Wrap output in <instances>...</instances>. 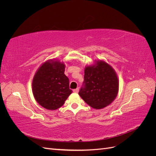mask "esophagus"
I'll use <instances>...</instances> for the list:
<instances>
[{
    "mask_svg": "<svg viewBox=\"0 0 156 156\" xmlns=\"http://www.w3.org/2000/svg\"><path fill=\"white\" fill-rule=\"evenodd\" d=\"M78 92H79V88H76V89H74V90H73V92H74V93H78Z\"/></svg>",
    "mask_w": 156,
    "mask_h": 156,
    "instance_id": "34e87169",
    "label": "esophagus"
}]
</instances>
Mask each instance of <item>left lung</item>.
Returning <instances> with one entry per match:
<instances>
[{
  "label": "left lung",
  "instance_id": "left-lung-1",
  "mask_svg": "<svg viewBox=\"0 0 156 156\" xmlns=\"http://www.w3.org/2000/svg\"><path fill=\"white\" fill-rule=\"evenodd\" d=\"M83 86L79 95L89 106L100 109L115 100L119 81L111 66L100 60L84 68Z\"/></svg>",
  "mask_w": 156,
  "mask_h": 156
}]
</instances>
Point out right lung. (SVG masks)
Listing matches in <instances>:
<instances>
[{
    "mask_svg": "<svg viewBox=\"0 0 156 156\" xmlns=\"http://www.w3.org/2000/svg\"><path fill=\"white\" fill-rule=\"evenodd\" d=\"M64 72V63L55 59L47 60L36 71L32 80V93L36 101L46 109L61 107L72 93Z\"/></svg>",
    "mask_w": 156,
    "mask_h": 156,
    "instance_id": "obj_1",
    "label": "right lung"
}]
</instances>
